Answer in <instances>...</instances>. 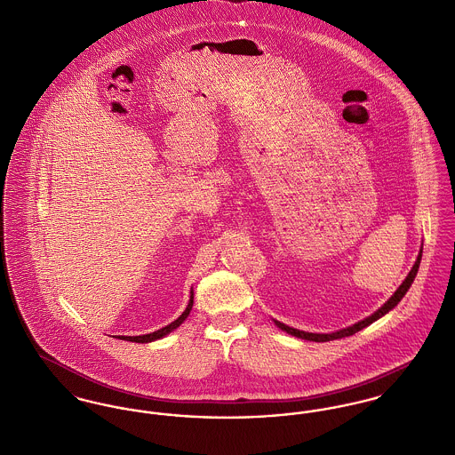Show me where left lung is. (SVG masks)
<instances>
[{
	"label": "left lung",
	"mask_w": 455,
	"mask_h": 455,
	"mask_svg": "<svg viewBox=\"0 0 455 455\" xmlns=\"http://www.w3.org/2000/svg\"><path fill=\"white\" fill-rule=\"evenodd\" d=\"M420 256H422V249H420L419 256H418V261H416V265L412 267V270L409 272L407 279L402 282V285L396 289V292H395V294L386 301L385 305H383L376 314H372L371 316L363 318L362 322H358V323H355V325H351V327L341 329V331L332 332V334H314V332H305V331L292 329V327H289V325H285V323H282V322H277V320H275V323H277V327H280L282 331H285V332H287V334H291V336H296V338H301V339H307V341H316V343H323V341H332V339H341V338H347V336H353L355 332H358V331H362L363 327L371 325L372 322H376L378 318H381L383 315L387 314L389 310H393V308L398 305V301L405 296V292L409 291V287L412 285V282H414L416 275H418Z\"/></svg>",
	"instance_id": "obj_1"
}]
</instances>
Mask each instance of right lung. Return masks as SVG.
I'll return each mask as SVG.
<instances>
[{"label": "right lung", "instance_id": "add662e5", "mask_svg": "<svg viewBox=\"0 0 455 455\" xmlns=\"http://www.w3.org/2000/svg\"><path fill=\"white\" fill-rule=\"evenodd\" d=\"M192 305H194V292H192V296H190V301H188V305H187V308H185V312L180 315L178 318H176L175 322H172L170 325H166V327H163V329H159V331H156V332H150V334H143V336H121V339H126V341H133V343H150V341H156V339H161V338H164L166 334H170L172 331H175L176 327L188 316L190 314V310H192Z\"/></svg>", "mask_w": 455, "mask_h": 455}]
</instances>
